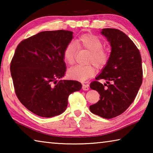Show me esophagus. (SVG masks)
<instances>
[{"label": "esophagus", "instance_id": "34e87169", "mask_svg": "<svg viewBox=\"0 0 153 153\" xmlns=\"http://www.w3.org/2000/svg\"><path fill=\"white\" fill-rule=\"evenodd\" d=\"M82 89L84 90H89V86L88 84H83L82 85Z\"/></svg>", "mask_w": 153, "mask_h": 153}]
</instances>
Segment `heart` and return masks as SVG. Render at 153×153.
<instances>
[{"label":"heart","mask_w":153,"mask_h":153,"mask_svg":"<svg viewBox=\"0 0 153 153\" xmlns=\"http://www.w3.org/2000/svg\"><path fill=\"white\" fill-rule=\"evenodd\" d=\"M76 46L79 49H86L90 51L87 63L93 64L98 69L103 68L107 64L109 55L107 51L102 47V41L92 33H84L79 36L74 42L67 44L63 51L64 61L69 65L75 62ZM95 74L94 67L92 65H76L68 70L67 74L71 79L79 81H86Z\"/></svg>","instance_id":"b5f03b06"}]
</instances>
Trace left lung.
Masks as SVG:
<instances>
[{
    "instance_id": "1",
    "label": "left lung",
    "mask_w": 153,
    "mask_h": 153,
    "mask_svg": "<svg viewBox=\"0 0 153 153\" xmlns=\"http://www.w3.org/2000/svg\"><path fill=\"white\" fill-rule=\"evenodd\" d=\"M101 33L110 42L111 52L101 74L90 85L100 94V100L90 105V110L111 119L126 111L135 99L142 83V58L135 44L123 32L105 28ZM100 79H105L107 84H101L98 82Z\"/></svg>"
}]
</instances>
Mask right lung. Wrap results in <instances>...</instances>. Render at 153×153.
I'll list each match as a JSON object with an SVG mask.
<instances>
[{
	"mask_svg": "<svg viewBox=\"0 0 153 153\" xmlns=\"http://www.w3.org/2000/svg\"><path fill=\"white\" fill-rule=\"evenodd\" d=\"M67 30L45 31L22 40L17 46L10 69L18 99L31 112L52 117L65 111L68 97L82 84L59 80L65 74L63 51L72 40Z\"/></svg>",
	"mask_w": 153,
	"mask_h": 153,
	"instance_id": "right-lung-1",
	"label": "right lung"
}]
</instances>
